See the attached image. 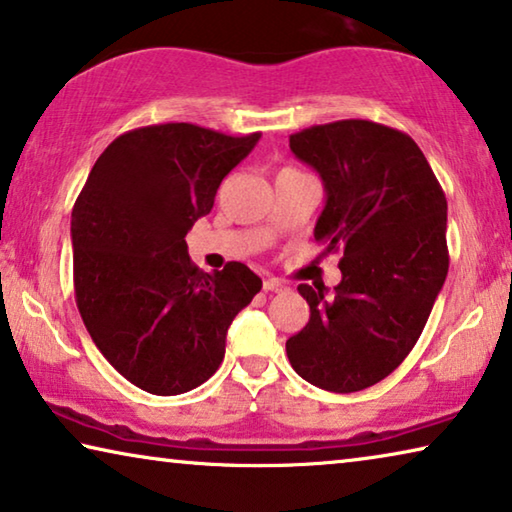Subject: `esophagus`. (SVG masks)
I'll return each mask as SVG.
<instances>
[{
  "mask_svg": "<svg viewBox=\"0 0 512 512\" xmlns=\"http://www.w3.org/2000/svg\"><path fill=\"white\" fill-rule=\"evenodd\" d=\"M263 290H265V293H283V290H288V286L281 279L270 277V279L263 281Z\"/></svg>",
  "mask_w": 512,
  "mask_h": 512,
  "instance_id": "34e87169",
  "label": "esophagus"
}]
</instances>
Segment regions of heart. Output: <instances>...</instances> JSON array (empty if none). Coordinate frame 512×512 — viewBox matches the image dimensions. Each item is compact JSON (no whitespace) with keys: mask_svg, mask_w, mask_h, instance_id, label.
Returning <instances> with one entry per match:
<instances>
[{"mask_svg":"<svg viewBox=\"0 0 512 512\" xmlns=\"http://www.w3.org/2000/svg\"><path fill=\"white\" fill-rule=\"evenodd\" d=\"M286 169H290V167H286ZM281 171H283V169H281Z\"/></svg>","mask_w":512,"mask_h":512,"instance_id":"b5f03b06","label":"heart"}]
</instances>
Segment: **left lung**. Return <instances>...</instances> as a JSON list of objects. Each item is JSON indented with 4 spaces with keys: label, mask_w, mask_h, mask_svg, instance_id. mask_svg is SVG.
Masks as SVG:
<instances>
[{
    "label": "left lung",
    "mask_w": 512,
    "mask_h": 512,
    "mask_svg": "<svg viewBox=\"0 0 512 512\" xmlns=\"http://www.w3.org/2000/svg\"><path fill=\"white\" fill-rule=\"evenodd\" d=\"M325 185L313 238L341 254L343 279L302 283L311 318L286 341L295 373L334 393L373 387L403 364L448 272L446 196L405 132L348 119L290 135Z\"/></svg>",
    "instance_id": "obj_1"
}]
</instances>
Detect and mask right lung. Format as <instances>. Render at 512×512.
I'll return each mask as SVG.
<instances>
[{"mask_svg":"<svg viewBox=\"0 0 512 512\" xmlns=\"http://www.w3.org/2000/svg\"><path fill=\"white\" fill-rule=\"evenodd\" d=\"M258 139L192 123L130 130L105 148L77 196V309L102 357L139 389L178 396L206 382L233 318L263 286L245 263L199 270L185 242Z\"/></svg>","mask_w":512,"mask_h":512,"instance_id":"obj_1","label":"right lung"}]
</instances>
